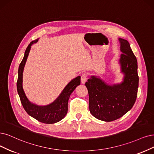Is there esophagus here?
I'll return each mask as SVG.
<instances>
[{
	"label": "esophagus",
	"mask_w": 154,
	"mask_h": 154,
	"mask_svg": "<svg viewBox=\"0 0 154 154\" xmlns=\"http://www.w3.org/2000/svg\"><path fill=\"white\" fill-rule=\"evenodd\" d=\"M87 77H88L87 73H84L82 74V75H81V82H82V84H84L85 82H86V81H87Z\"/></svg>",
	"instance_id": "obj_1"
}]
</instances>
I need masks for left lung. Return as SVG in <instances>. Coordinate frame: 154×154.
Listing matches in <instances>:
<instances>
[{
	"mask_svg": "<svg viewBox=\"0 0 154 154\" xmlns=\"http://www.w3.org/2000/svg\"><path fill=\"white\" fill-rule=\"evenodd\" d=\"M119 40L122 53L119 61L124 73V81L120 84L108 86L100 79L91 76L85 83L89 93L90 113L96 119L106 122L122 117L132 109L137 97V60L126 40Z\"/></svg>",
	"mask_w": 154,
	"mask_h": 154,
	"instance_id": "8db88e82",
	"label": "left lung"
}]
</instances>
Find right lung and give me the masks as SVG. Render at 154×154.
I'll return each mask as SVG.
<instances>
[{"label": "right lung", "mask_w": 154, "mask_h": 154, "mask_svg": "<svg viewBox=\"0 0 154 154\" xmlns=\"http://www.w3.org/2000/svg\"><path fill=\"white\" fill-rule=\"evenodd\" d=\"M38 41V39L33 41L28 45L25 55L18 68V77L17 81V91L20 96L21 104L28 115L35 119L38 121L45 124H54L63 119L68 112V101L70 96L75 88L81 83V77L78 76L68 83L62 93L53 103L46 106H38L32 103L28 100L23 89V72L26 61L29 54L31 45Z\"/></svg>", "instance_id": "1"}]
</instances>
